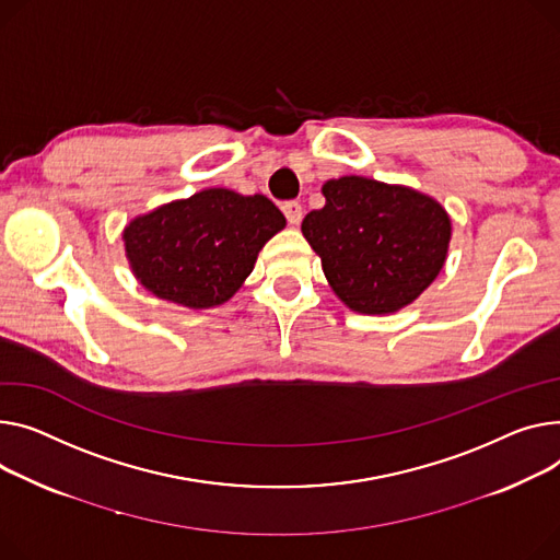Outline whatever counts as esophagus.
<instances>
[{
    "mask_svg": "<svg viewBox=\"0 0 560 560\" xmlns=\"http://www.w3.org/2000/svg\"><path fill=\"white\" fill-rule=\"evenodd\" d=\"M283 213H285V218H288V222L290 225H300L302 222V218H304V207L296 202V200H290V202H283Z\"/></svg>",
    "mask_w": 560,
    "mask_h": 560,
    "instance_id": "1",
    "label": "esophagus"
}]
</instances>
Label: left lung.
Returning <instances> with one entry per match:
<instances>
[{"mask_svg": "<svg viewBox=\"0 0 560 560\" xmlns=\"http://www.w3.org/2000/svg\"><path fill=\"white\" fill-rule=\"evenodd\" d=\"M326 205L302 232L322 270L355 313H394L434 281L451 243V218L432 198L376 179L347 175L322 189Z\"/></svg>", "mask_w": 560, "mask_h": 560, "instance_id": "1", "label": "left lung"}]
</instances>
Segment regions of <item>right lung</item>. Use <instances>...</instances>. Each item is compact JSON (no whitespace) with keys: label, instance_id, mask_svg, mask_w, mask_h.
Returning a JSON list of instances; mask_svg holds the SVG:
<instances>
[{"label":"right lung","instance_id":"add662e5","mask_svg":"<svg viewBox=\"0 0 560 560\" xmlns=\"http://www.w3.org/2000/svg\"><path fill=\"white\" fill-rule=\"evenodd\" d=\"M283 228L266 196L207 189L135 218L124 241L141 285L186 308H211L234 296L260 247Z\"/></svg>","mask_w":560,"mask_h":560}]
</instances>
